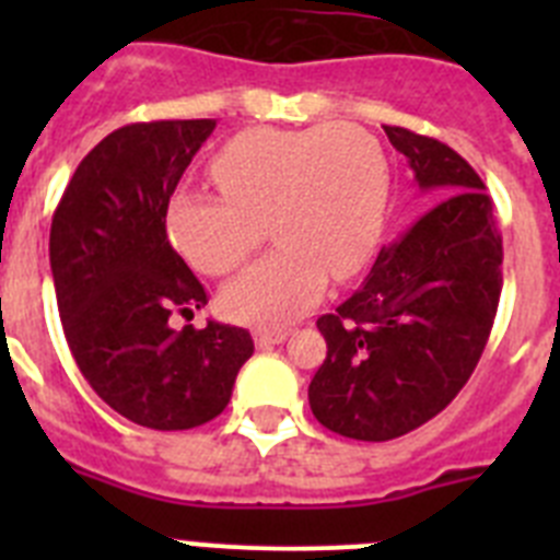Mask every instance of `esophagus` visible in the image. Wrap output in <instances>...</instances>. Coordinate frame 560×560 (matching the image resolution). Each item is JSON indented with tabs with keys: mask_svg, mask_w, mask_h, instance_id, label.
<instances>
[{
	"mask_svg": "<svg viewBox=\"0 0 560 560\" xmlns=\"http://www.w3.org/2000/svg\"><path fill=\"white\" fill-rule=\"evenodd\" d=\"M285 336H289L285 328H255V345L257 348H271V345H280Z\"/></svg>",
	"mask_w": 560,
	"mask_h": 560,
	"instance_id": "esophagus-1",
	"label": "esophagus"
}]
</instances>
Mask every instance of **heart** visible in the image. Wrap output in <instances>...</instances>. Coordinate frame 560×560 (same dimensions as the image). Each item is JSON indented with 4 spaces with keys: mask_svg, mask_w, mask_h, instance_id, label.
<instances>
[{
    "mask_svg": "<svg viewBox=\"0 0 560 560\" xmlns=\"http://www.w3.org/2000/svg\"><path fill=\"white\" fill-rule=\"evenodd\" d=\"M224 199L179 192L167 210L173 244L205 275H230L264 244H280L224 289L235 319L289 323L325 277L345 280L378 241L387 160L373 133L350 122L305 131L237 133L210 162Z\"/></svg>",
    "mask_w": 560,
    "mask_h": 560,
    "instance_id": "1",
    "label": "heart"
}]
</instances>
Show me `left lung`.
<instances>
[{
  "instance_id": "left-lung-1",
  "label": "left lung",
  "mask_w": 560,
  "mask_h": 560,
  "mask_svg": "<svg viewBox=\"0 0 560 560\" xmlns=\"http://www.w3.org/2000/svg\"><path fill=\"white\" fill-rule=\"evenodd\" d=\"M384 131L432 207L381 249L353 296L316 319L328 355L308 387L325 429L368 443L412 432L457 398L502 294V235L477 171L434 137Z\"/></svg>"
}]
</instances>
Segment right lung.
Returning a JSON list of instances; mask_svg holds the SVG:
<instances>
[{"label": "right lung", "instance_id": "1", "mask_svg": "<svg viewBox=\"0 0 560 560\" xmlns=\"http://www.w3.org/2000/svg\"><path fill=\"white\" fill-rule=\"evenodd\" d=\"M215 120L131 122L83 156L49 226L58 314L78 370L114 412L160 432L196 429L230 404L255 353L249 330L173 314L207 305L167 241V205Z\"/></svg>", "mask_w": 560, "mask_h": 560}]
</instances>
